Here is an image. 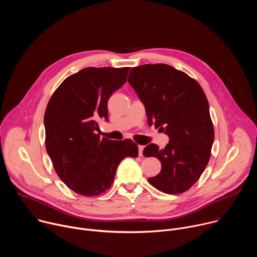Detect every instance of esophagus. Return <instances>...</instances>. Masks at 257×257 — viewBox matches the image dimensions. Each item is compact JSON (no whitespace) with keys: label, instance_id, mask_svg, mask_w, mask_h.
<instances>
[{"label":"esophagus","instance_id":"34e87169","mask_svg":"<svg viewBox=\"0 0 257 257\" xmlns=\"http://www.w3.org/2000/svg\"><path fill=\"white\" fill-rule=\"evenodd\" d=\"M143 150H144V146H143V145H139V146H138L139 157H143Z\"/></svg>","mask_w":257,"mask_h":257}]
</instances>
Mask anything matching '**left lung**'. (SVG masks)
Returning <instances> with one entry per match:
<instances>
[{"mask_svg": "<svg viewBox=\"0 0 257 257\" xmlns=\"http://www.w3.org/2000/svg\"><path fill=\"white\" fill-rule=\"evenodd\" d=\"M128 82L145 106L149 125L170 138L164 150L151 143L144 157L161 161L159 175L149 178L157 189L179 194L199 179L210 158L214 139L207 98L198 82L167 64L131 69Z\"/></svg>", "mask_w": 257, "mask_h": 257, "instance_id": "1", "label": "left lung"}]
</instances>
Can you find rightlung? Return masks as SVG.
Masks as SVG:
<instances>
[{
  "mask_svg": "<svg viewBox=\"0 0 257 257\" xmlns=\"http://www.w3.org/2000/svg\"><path fill=\"white\" fill-rule=\"evenodd\" d=\"M129 67H87L66 78L45 114L46 149L55 171L77 194L96 196L114 182L127 157L137 158L132 140L100 139L97 121H107V100L127 80Z\"/></svg>",
  "mask_w": 257,
  "mask_h": 257,
  "instance_id": "1",
  "label": "right lung"
}]
</instances>
